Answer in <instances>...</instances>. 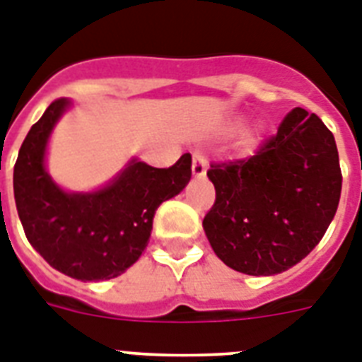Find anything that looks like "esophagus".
Wrapping results in <instances>:
<instances>
[{"instance_id": "34e87169", "label": "esophagus", "mask_w": 362, "mask_h": 362, "mask_svg": "<svg viewBox=\"0 0 362 362\" xmlns=\"http://www.w3.org/2000/svg\"><path fill=\"white\" fill-rule=\"evenodd\" d=\"M206 169H208V163L206 160H204V156L195 152V154H193V163H191L193 176H195V178H202V176L206 175Z\"/></svg>"}]
</instances>
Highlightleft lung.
<instances>
[{"label":"left lung","instance_id":"left-lung-1","mask_svg":"<svg viewBox=\"0 0 362 362\" xmlns=\"http://www.w3.org/2000/svg\"><path fill=\"white\" fill-rule=\"evenodd\" d=\"M216 202L202 227L217 257L247 275H275L301 262L324 238L340 201L333 134L293 107L277 134L243 160L211 163Z\"/></svg>","mask_w":362,"mask_h":362}]
</instances>
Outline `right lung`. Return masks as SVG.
I'll use <instances>...</instances> for the list:
<instances>
[{"label":"right lung","instance_id":"add662e5","mask_svg":"<svg viewBox=\"0 0 362 362\" xmlns=\"http://www.w3.org/2000/svg\"><path fill=\"white\" fill-rule=\"evenodd\" d=\"M69 105L66 98L52 102L25 135L14 165V201L29 243L49 266L78 281H107L139 260L158 206L189 182L191 154L169 169L132 160L102 189L66 193L48 175L44 156Z\"/></svg>","mask_w":362,"mask_h":362}]
</instances>
